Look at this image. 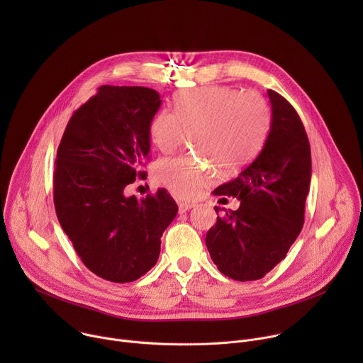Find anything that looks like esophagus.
<instances>
[{
  "mask_svg": "<svg viewBox=\"0 0 363 363\" xmlns=\"http://www.w3.org/2000/svg\"><path fill=\"white\" fill-rule=\"evenodd\" d=\"M194 206H195V203H192V202H178L179 213H186L191 208H194Z\"/></svg>",
  "mask_w": 363,
  "mask_h": 363,
  "instance_id": "esophagus-1",
  "label": "esophagus"
}]
</instances>
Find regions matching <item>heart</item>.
<instances>
[{"label":"heart","mask_w":363,"mask_h":363,"mask_svg":"<svg viewBox=\"0 0 363 363\" xmlns=\"http://www.w3.org/2000/svg\"><path fill=\"white\" fill-rule=\"evenodd\" d=\"M269 129L270 109L258 93H241L228 86L182 91L175 97V112L162 109L153 116L150 139L161 152L169 153L192 135L194 146L213 164L181 155L162 160L157 177L175 196L195 199L216 182V167L224 174L247 167L260 152Z\"/></svg>","instance_id":"heart-1"}]
</instances>
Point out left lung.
<instances>
[{
	"label": "left lung",
	"instance_id": "obj_1",
	"mask_svg": "<svg viewBox=\"0 0 363 363\" xmlns=\"http://www.w3.org/2000/svg\"><path fill=\"white\" fill-rule=\"evenodd\" d=\"M267 96L272 123L262 152L216 189V195L240 199V208L218 217L205 238L218 270L238 281L262 279L284 260L303 228L312 177L310 145L297 112L274 90Z\"/></svg>",
	"mask_w": 363,
	"mask_h": 363
}]
</instances>
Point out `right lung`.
I'll use <instances>...</instances> for the list:
<instances>
[{
    "instance_id": "obj_1",
    "label": "right lung",
    "mask_w": 363,
    "mask_h": 363,
    "mask_svg": "<svg viewBox=\"0 0 363 363\" xmlns=\"http://www.w3.org/2000/svg\"><path fill=\"white\" fill-rule=\"evenodd\" d=\"M157 90L101 86L70 118L57 149L53 192L59 223L96 276L129 283L158 262L161 237L178 205L161 188L128 195L145 177L149 126L161 106Z\"/></svg>"
}]
</instances>
